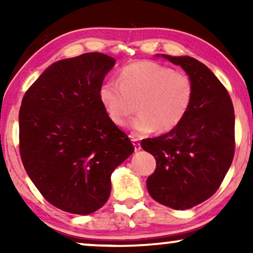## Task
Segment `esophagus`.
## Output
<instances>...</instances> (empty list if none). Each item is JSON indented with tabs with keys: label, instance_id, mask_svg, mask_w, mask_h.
Here are the masks:
<instances>
[{
	"label": "esophagus",
	"instance_id": "34e87169",
	"mask_svg": "<svg viewBox=\"0 0 253 253\" xmlns=\"http://www.w3.org/2000/svg\"><path fill=\"white\" fill-rule=\"evenodd\" d=\"M132 143L134 145V150L135 151H139L141 149V145H140V141H139V139L134 138V136H132Z\"/></svg>",
	"mask_w": 253,
	"mask_h": 253
}]
</instances>
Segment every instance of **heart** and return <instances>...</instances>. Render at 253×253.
I'll return each mask as SVG.
<instances>
[{
  "mask_svg": "<svg viewBox=\"0 0 253 253\" xmlns=\"http://www.w3.org/2000/svg\"><path fill=\"white\" fill-rule=\"evenodd\" d=\"M98 97L108 118L119 127L127 124L135 109L140 114L130 124L133 134L145 136L176 128L189 112L194 84L184 72L156 62H135L125 66L119 82L106 81Z\"/></svg>",
  "mask_w": 253,
  "mask_h": 253,
  "instance_id": "obj_1",
  "label": "heart"
}]
</instances>
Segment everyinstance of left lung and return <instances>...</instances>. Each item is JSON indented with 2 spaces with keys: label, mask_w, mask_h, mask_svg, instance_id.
I'll list each match as a JSON object with an SVG mask.
<instances>
[{
  "label": "left lung",
  "mask_w": 253,
  "mask_h": 253,
  "mask_svg": "<svg viewBox=\"0 0 253 253\" xmlns=\"http://www.w3.org/2000/svg\"><path fill=\"white\" fill-rule=\"evenodd\" d=\"M164 57L191 78L194 97L176 128L141 140L157 163L146 185L157 202L188 210L214 195L231 167L236 150L234 108L227 89L205 64L187 56Z\"/></svg>",
  "instance_id": "1"
}]
</instances>
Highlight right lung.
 <instances>
[{
	"label": "right lung",
	"mask_w": 253,
	"mask_h": 253,
	"mask_svg": "<svg viewBox=\"0 0 253 253\" xmlns=\"http://www.w3.org/2000/svg\"><path fill=\"white\" fill-rule=\"evenodd\" d=\"M114 64V58L100 52L59 60L22 98V164L43 199L68 213L100 210L109 197L110 175L134 151L98 97Z\"/></svg>",
	"instance_id": "obj_1"
}]
</instances>
